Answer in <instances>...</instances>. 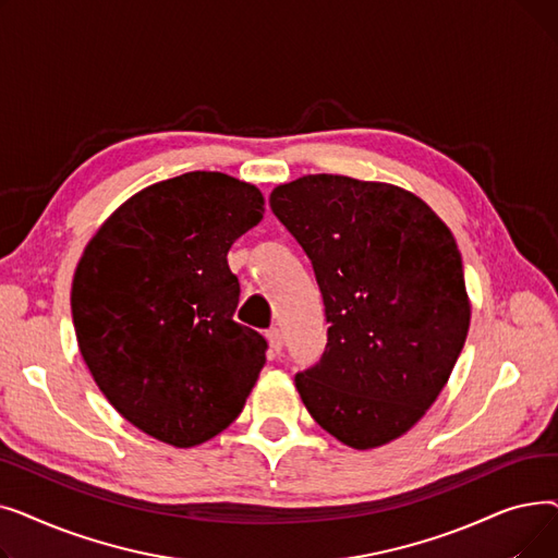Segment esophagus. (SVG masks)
Masks as SVG:
<instances>
[{
  "label": "esophagus",
  "instance_id": "esophagus-1",
  "mask_svg": "<svg viewBox=\"0 0 558 558\" xmlns=\"http://www.w3.org/2000/svg\"><path fill=\"white\" fill-rule=\"evenodd\" d=\"M267 339H269V348H271V353H274V355H280V350H282V345H284L282 332H280L278 328H271V330L267 332Z\"/></svg>",
  "mask_w": 558,
  "mask_h": 558
}]
</instances>
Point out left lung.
<instances>
[{"label": "left lung", "mask_w": 558, "mask_h": 558, "mask_svg": "<svg viewBox=\"0 0 558 558\" xmlns=\"http://www.w3.org/2000/svg\"><path fill=\"white\" fill-rule=\"evenodd\" d=\"M269 203L312 262L330 326L296 389L341 444L385 446L423 418L465 343L471 303L452 232L412 192L348 175H303Z\"/></svg>", "instance_id": "obj_1"}]
</instances>
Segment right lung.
Segmentation results:
<instances>
[{"mask_svg":"<svg viewBox=\"0 0 558 558\" xmlns=\"http://www.w3.org/2000/svg\"><path fill=\"white\" fill-rule=\"evenodd\" d=\"M255 185L219 171L156 183L117 208L72 282L81 355L129 423L192 448L223 432L267 362V339L232 318V242L262 221Z\"/></svg>","mask_w":558,"mask_h":558,"instance_id":"obj_1","label":"right lung"}]
</instances>
